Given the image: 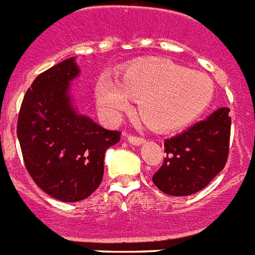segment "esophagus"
I'll return each instance as SVG.
<instances>
[{"label": "esophagus", "mask_w": 255, "mask_h": 255, "mask_svg": "<svg viewBox=\"0 0 255 255\" xmlns=\"http://www.w3.org/2000/svg\"><path fill=\"white\" fill-rule=\"evenodd\" d=\"M128 141L130 142V144H133V145H141V144H144V138L142 137H138V136H128Z\"/></svg>", "instance_id": "1"}]
</instances>
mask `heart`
Masks as SVG:
<instances>
[{
  "label": "heart",
  "instance_id": "1",
  "mask_svg": "<svg viewBox=\"0 0 255 255\" xmlns=\"http://www.w3.org/2000/svg\"><path fill=\"white\" fill-rule=\"evenodd\" d=\"M214 85L209 75L167 59H149L130 66L122 78L102 77L96 85L99 107L119 117L140 99V111L158 130L187 126L210 104Z\"/></svg>",
  "mask_w": 255,
  "mask_h": 255
}]
</instances>
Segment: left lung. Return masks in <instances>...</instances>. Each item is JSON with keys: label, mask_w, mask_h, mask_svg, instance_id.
I'll return each mask as SVG.
<instances>
[{"label": "left lung", "mask_w": 255, "mask_h": 255, "mask_svg": "<svg viewBox=\"0 0 255 255\" xmlns=\"http://www.w3.org/2000/svg\"><path fill=\"white\" fill-rule=\"evenodd\" d=\"M229 136V108L223 107L205 121L167 138L165 141L167 156L153 174V184L171 196H188L199 192L227 163Z\"/></svg>", "instance_id": "1"}]
</instances>
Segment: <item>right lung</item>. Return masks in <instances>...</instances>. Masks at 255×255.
<instances>
[{"label": "right lung", "instance_id": "1", "mask_svg": "<svg viewBox=\"0 0 255 255\" xmlns=\"http://www.w3.org/2000/svg\"><path fill=\"white\" fill-rule=\"evenodd\" d=\"M78 75L75 57L39 74L17 119L28 174L61 202H79L95 192L103 180L106 151L121 140V131L107 130L75 110L70 84Z\"/></svg>", "mask_w": 255, "mask_h": 255}]
</instances>
